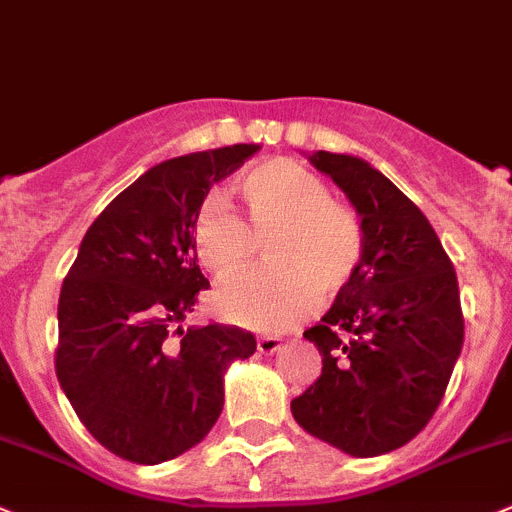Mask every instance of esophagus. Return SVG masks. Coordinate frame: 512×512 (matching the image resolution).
Returning <instances> with one entry per match:
<instances>
[{
	"mask_svg": "<svg viewBox=\"0 0 512 512\" xmlns=\"http://www.w3.org/2000/svg\"><path fill=\"white\" fill-rule=\"evenodd\" d=\"M280 345H282L280 337H270V335L257 337V352H260V355H272L275 350H280Z\"/></svg>",
	"mask_w": 512,
	"mask_h": 512,
	"instance_id": "esophagus-1",
	"label": "esophagus"
}]
</instances>
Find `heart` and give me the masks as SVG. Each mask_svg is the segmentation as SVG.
Listing matches in <instances>:
<instances>
[{
    "label": "heart",
    "mask_w": 512,
    "mask_h": 512,
    "mask_svg": "<svg viewBox=\"0 0 512 512\" xmlns=\"http://www.w3.org/2000/svg\"><path fill=\"white\" fill-rule=\"evenodd\" d=\"M247 222L220 197L195 220V250L215 277L240 275L267 242L272 267L225 282L215 310L232 325L282 332L312 315L320 292L335 297L357 275L365 237L357 217L332 202L325 182L292 160H272L242 180Z\"/></svg>",
    "instance_id": "heart-1"
}]
</instances>
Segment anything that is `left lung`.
Listing matches in <instances>:
<instances>
[{
    "label": "left lung",
    "mask_w": 512,
    "mask_h": 512,
    "mask_svg": "<svg viewBox=\"0 0 512 512\" xmlns=\"http://www.w3.org/2000/svg\"><path fill=\"white\" fill-rule=\"evenodd\" d=\"M310 162L352 202L365 250L350 285L305 330L322 372L290 408L315 438L375 458L410 443L443 400L465 335L458 275L428 217L382 172L322 150Z\"/></svg>",
    "instance_id": "left-lung-1"
}]
</instances>
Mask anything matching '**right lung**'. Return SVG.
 <instances>
[{
    "mask_svg": "<svg viewBox=\"0 0 512 512\" xmlns=\"http://www.w3.org/2000/svg\"><path fill=\"white\" fill-rule=\"evenodd\" d=\"M257 150L192 152L147 170L92 222L64 277L57 380L92 438L122 460L157 465L200 443L225 405V370L255 352L240 327L180 322L210 287L197 212Z\"/></svg>",
    "mask_w": 512,
    "mask_h": 512,
    "instance_id": "add662e5",
    "label": "right lung"
}]
</instances>
